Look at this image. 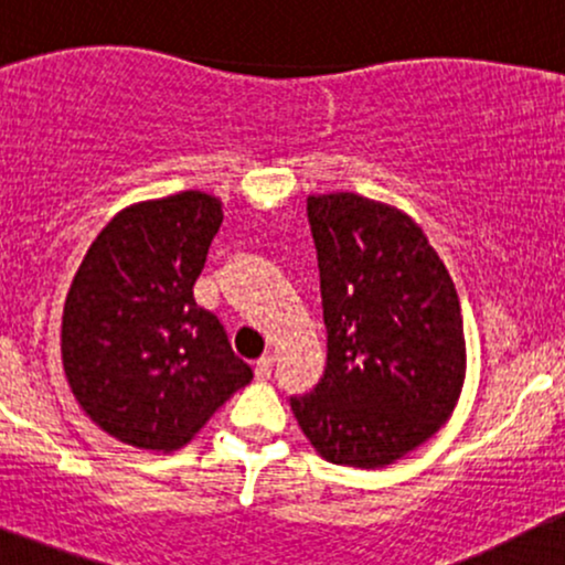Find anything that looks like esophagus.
<instances>
[{"mask_svg": "<svg viewBox=\"0 0 565 565\" xmlns=\"http://www.w3.org/2000/svg\"><path fill=\"white\" fill-rule=\"evenodd\" d=\"M274 364H276L274 355H263V359L255 364L257 380H270V374H274Z\"/></svg>", "mask_w": 565, "mask_h": 565, "instance_id": "34e87169", "label": "esophagus"}]
</instances>
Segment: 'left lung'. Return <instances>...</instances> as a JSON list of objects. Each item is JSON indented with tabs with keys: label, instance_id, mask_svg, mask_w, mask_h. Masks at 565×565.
<instances>
[{
	"label": "left lung",
	"instance_id": "obj_1",
	"mask_svg": "<svg viewBox=\"0 0 565 565\" xmlns=\"http://www.w3.org/2000/svg\"><path fill=\"white\" fill-rule=\"evenodd\" d=\"M327 369L289 404L323 459L385 468L449 419L465 380L459 297L404 212L355 193L308 199Z\"/></svg>",
	"mask_w": 565,
	"mask_h": 565
}]
</instances>
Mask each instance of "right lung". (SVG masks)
<instances>
[{"label": "right lung", "instance_id": "add662e5", "mask_svg": "<svg viewBox=\"0 0 565 565\" xmlns=\"http://www.w3.org/2000/svg\"><path fill=\"white\" fill-rule=\"evenodd\" d=\"M220 223V201L199 191L127 206L71 284L61 332L71 393L129 446L180 449L249 385L223 323L193 300Z\"/></svg>", "mask_w": 565, "mask_h": 565}]
</instances>
